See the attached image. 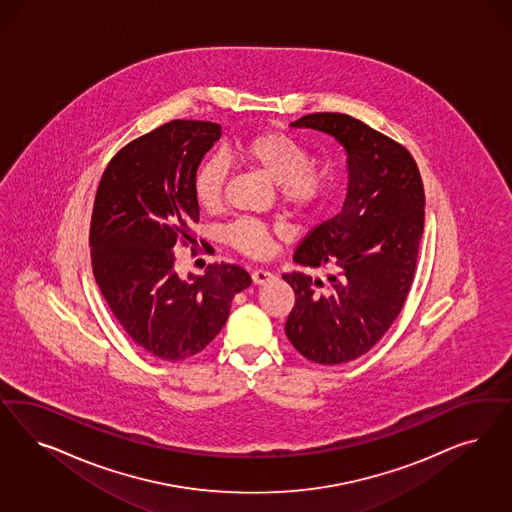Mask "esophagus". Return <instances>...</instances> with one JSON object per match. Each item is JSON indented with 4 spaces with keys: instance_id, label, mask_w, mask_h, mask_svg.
<instances>
[{
    "instance_id": "34e87169",
    "label": "esophagus",
    "mask_w": 512,
    "mask_h": 512,
    "mask_svg": "<svg viewBox=\"0 0 512 512\" xmlns=\"http://www.w3.org/2000/svg\"><path fill=\"white\" fill-rule=\"evenodd\" d=\"M273 281V273L267 269H256L252 271V282L254 284H265V282Z\"/></svg>"
}]
</instances>
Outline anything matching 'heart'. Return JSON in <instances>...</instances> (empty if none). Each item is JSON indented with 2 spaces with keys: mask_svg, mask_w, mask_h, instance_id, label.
Listing matches in <instances>:
<instances>
[{
  "mask_svg": "<svg viewBox=\"0 0 512 512\" xmlns=\"http://www.w3.org/2000/svg\"><path fill=\"white\" fill-rule=\"evenodd\" d=\"M230 154L277 182L282 207L290 215L311 220L330 201L335 186L331 165L311 162L309 149L290 133L277 130L252 133L250 137L235 141ZM228 177L230 165L222 156H209L198 165L192 190L203 211L215 213L220 209ZM275 235H282V230L252 218H239L226 230L231 247L250 258L269 256Z\"/></svg>",
  "mask_w": 512,
  "mask_h": 512,
  "instance_id": "heart-1",
  "label": "heart"
}]
</instances>
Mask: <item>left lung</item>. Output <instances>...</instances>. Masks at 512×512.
I'll return each mask as SVG.
<instances>
[{
  "mask_svg": "<svg viewBox=\"0 0 512 512\" xmlns=\"http://www.w3.org/2000/svg\"><path fill=\"white\" fill-rule=\"evenodd\" d=\"M292 126L330 133L345 147L348 190L341 213L309 231L294 254L305 267L330 265L328 282L282 275L296 294L284 331L311 362H352L379 343L409 296L424 184L413 154L358 118L313 113Z\"/></svg>",
  "mask_w": 512,
  "mask_h": 512,
  "instance_id": "8db88e82",
  "label": "left lung"
}]
</instances>
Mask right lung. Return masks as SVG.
Returning a JSON list of instances; mask_svg holds the SVG:
<instances>
[{
  "label": "right lung",
  "mask_w": 512,
  "mask_h": 512,
  "mask_svg": "<svg viewBox=\"0 0 512 512\" xmlns=\"http://www.w3.org/2000/svg\"><path fill=\"white\" fill-rule=\"evenodd\" d=\"M218 139L220 124L171 120L118 150L96 192L90 256L101 296L133 343L167 362L207 347L252 282L237 264L186 279L175 267L199 220L194 173Z\"/></svg>",
  "instance_id": "1"
}]
</instances>
